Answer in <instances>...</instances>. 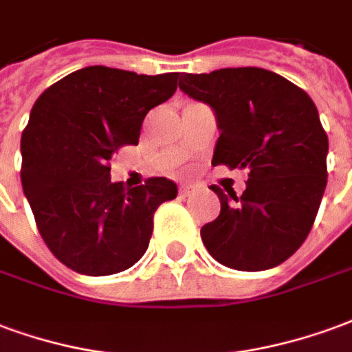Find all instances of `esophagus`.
Segmentation results:
<instances>
[{"label":"esophagus","instance_id":"obj_1","mask_svg":"<svg viewBox=\"0 0 352 352\" xmlns=\"http://www.w3.org/2000/svg\"><path fill=\"white\" fill-rule=\"evenodd\" d=\"M195 191H197V186H193V184H182L179 186V195L182 197H191Z\"/></svg>","mask_w":352,"mask_h":352}]
</instances>
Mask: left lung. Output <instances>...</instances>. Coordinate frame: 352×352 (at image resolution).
I'll list each match as a JSON object with an SVG mask.
<instances>
[{"mask_svg": "<svg viewBox=\"0 0 352 352\" xmlns=\"http://www.w3.org/2000/svg\"><path fill=\"white\" fill-rule=\"evenodd\" d=\"M179 89L210 104L221 135L212 165L248 168L245 191L223 193L201 229L208 253L234 270L278 266L304 243L327 187L328 137L311 97L258 67L179 76Z\"/></svg>", "mask_w": 352, "mask_h": 352, "instance_id": "1", "label": "left lung"}]
</instances>
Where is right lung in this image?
Segmentation results:
<instances>
[{"label": "right lung", "mask_w": 352, "mask_h": 352, "mask_svg": "<svg viewBox=\"0 0 352 352\" xmlns=\"http://www.w3.org/2000/svg\"><path fill=\"white\" fill-rule=\"evenodd\" d=\"M179 73L137 74L91 65L67 74L35 101L22 133V187L54 257L86 276H110L144 255L153 214L178 187L166 178L144 186L110 182L109 161L138 144L153 107L168 101Z\"/></svg>", "instance_id": "obj_1"}]
</instances>
